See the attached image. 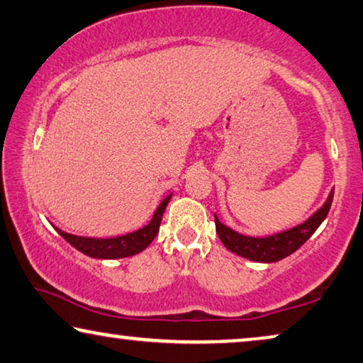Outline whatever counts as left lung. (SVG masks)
<instances>
[{
  "instance_id": "left-lung-1",
  "label": "left lung",
  "mask_w": 363,
  "mask_h": 363,
  "mask_svg": "<svg viewBox=\"0 0 363 363\" xmlns=\"http://www.w3.org/2000/svg\"><path fill=\"white\" fill-rule=\"evenodd\" d=\"M334 197V191H331L326 202L318 210L315 215H311L305 223H301L295 228L286 230L284 233L272 235L267 238H251L236 233L230 230L228 226L220 223V220L215 215V230L220 241L223 242L226 250L238 254V256L251 259L256 262H277L280 259L290 256L298 247L310 240V236L318 230V226L323 223L331 208Z\"/></svg>"
}]
</instances>
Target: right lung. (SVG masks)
I'll return each mask as SVG.
<instances>
[{
	"label": "right lung",
	"mask_w": 363,
	"mask_h": 363,
	"mask_svg": "<svg viewBox=\"0 0 363 363\" xmlns=\"http://www.w3.org/2000/svg\"><path fill=\"white\" fill-rule=\"evenodd\" d=\"M171 200V196H167L163 202L160 203V207L156 208V212L151 218L150 223L143 228H140L133 233L116 236V238H107V240H97V238H84V236H74L65 231L58 230V235L65 238L69 245L77 247L86 256L96 257V259H118V257H128L133 254L142 252L151 241L155 240V236L158 235L161 218L166 210L167 202Z\"/></svg>",
	"instance_id": "right-lung-1"
}]
</instances>
